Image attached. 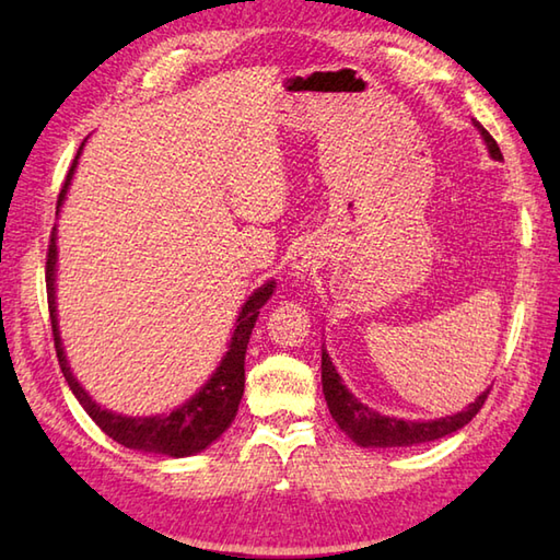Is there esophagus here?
I'll return each mask as SVG.
<instances>
[{"instance_id": "esophagus-1", "label": "esophagus", "mask_w": 560, "mask_h": 560, "mask_svg": "<svg viewBox=\"0 0 560 560\" xmlns=\"http://www.w3.org/2000/svg\"><path fill=\"white\" fill-rule=\"evenodd\" d=\"M317 253L313 245H301L293 249V257H291V267H293V277H307V271H313L317 267Z\"/></svg>"}]
</instances>
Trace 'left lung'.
Returning a JSON list of instances; mask_svg holds the SVG:
<instances>
[{
    "instance_id": "8db88e82",
    "label": "left lung",
    "mask_w": 560,
    "mask_h": 560,
    "mask_svg": "<svg viewBox=\"0 0 560 560\" xmlns=\"http://www.w3.org/2000/svg\"><path fill=\"white\" fill-rule=\"evenodd\" d=\"M474 127L481 132L491 156L495 161H503V153L498 149L495 139L486 132L479 122H474ZM323 392H325L331 419L339 423L341 431L347 433L353 443H359L361 447H409V445L428 443V440L445 438L467 425L483 407L491 387L481 392V395L474 399V404H469L467 409L455 416H445V419H435V421H404V419H395V416H383L373 409H368L365 404L355 399L347 389V385L341 383L339 373L329 361V353L323 349Z\"/></svg>"
}]
</instances>
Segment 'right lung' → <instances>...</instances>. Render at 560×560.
Instances as JSON below:
<instances>
[{"instance_id": "add662e5", "label": "right lung", "mask_w": 560, "mask_h": 560, "mask_svg": "<svg viewBox=\"0 0 560 560\" xmlns=\"http://www.w3.org/2000/svg\"><path fill=\"white\" fill-rule=\"evenodd\" d=\"M83 147V144H81ZM81 147L77 151V159L71 163L67 173V180L62 192L57 199V211L62 207L67 187L71 183V175H74L77 161ZM57 229L50 233V245H47V261H45V283H47V307H50V323H52V337H55V351L59 368H62L65 380L69 389L74 392V397L86 413L91 416L96 425L105 435H110L115 443L125 447L141 450V452H153V455H168V457H189L195 452H201L209 447L213 440L221 438V433L229 428L237 413V404L243 399L245 389V351L249 335H253V327L257 323L259 307L269 301L273 293V281H267L265 287H259L253 295H249L247 303L243 305L241 315L235 319V331L231 337V347L225 351L223 361L219 363L217 373H213L205 387H201L192 399H187L183 407H177L171 413L163 416H122L113 413L108 409H101L96 401H93L86 389H83L77 377L71 375V368L67 363V355L62 349V339H59V327H57V303H55V273H57Z\"/></svg>"}]
</instances>
